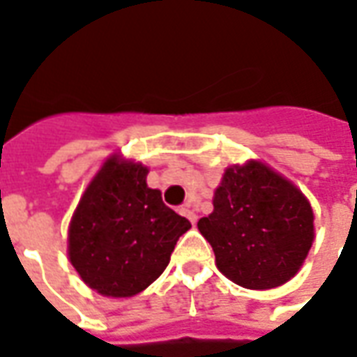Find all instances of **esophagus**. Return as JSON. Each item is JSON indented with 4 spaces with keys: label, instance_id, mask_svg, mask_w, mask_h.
I'll list each match as a JSON object with an SVG mask.
<instances>
[{
    "label": "esophagus",
    "instance_id": "esophagus-1",
    "mask_svg": "<svg viewBox=\"0 0 357 357\" xmlns=\"http://www.w3.org/2000/svg\"><path fill=\"white\" fill-rule=\"evenodd\" d=\"M179 212H181V215H185V218L191 221L192 225H197V219L199 218H197V213L191 210V204H183L181 208H179Z\"/></svg>",
    "mask_w": 357,
    "mask_h": 357
}]
</instances>
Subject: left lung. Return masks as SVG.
Listing matches in <instances>:
<instances>
[{
    "label": "left lung",
    "mask_w": 357,
    "mask_h": 357,
    "mask_svg": "<svg viewBox=\"0 0 357 357\" xmlns=\"http://www.w3.org/2000/svg\"><path fill=\"white\" fill-rule=\"evenodd\" d=\"M227 278L248 289H271L297 274L314 240L305 195L261 162L227 168L213 212L199 221Z\"/></svg>",
    "instance_id": "1"
}]
</instances>
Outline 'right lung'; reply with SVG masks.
<instances>
[{
  "label": "right lung",
  "instance_id": "1",
  "mask_svg": "<svg viewBox=\"0 0 357 357\" xmlns=\"http://www.w3.org/2000/svg\"><path fill=\"white\" fill-rule=\"evenodd\" d=\"M147 168L109 158L92 179L70 225V261L107 297H132L162 274L191 229L145 183Z\"/></svg>",
  "mask_w": 357,
  "mask_h": 357
}]
</instances>
